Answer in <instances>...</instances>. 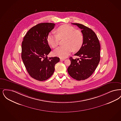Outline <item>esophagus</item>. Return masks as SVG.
<instances>
[{"instance_id":"34e87169","label":"esophagus","mask_w":121,"mask_h":121,"mask_svg":"<svg viewBox=\"0 0 121 121\" xmlns=\"http://www.w3.org/2000/svg\"><path fill=\"white\" fill-rule=\"evenodd\" d=\"M65 60V59H63V58H60V61H64V60Z\"/></svg>"}]
</instances>
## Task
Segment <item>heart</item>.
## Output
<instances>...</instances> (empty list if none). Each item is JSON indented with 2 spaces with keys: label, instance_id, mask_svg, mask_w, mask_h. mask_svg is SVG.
Listing matches in <instances>:
<instances>
[{
  "label": "heart",
  "instance_id": "b5f03b06",
  "mask_svg": "<svg viewBox=\"0 0 121 121\" xmlns=\"http://www.w3.org/2000/svg\"><path fill=\"white\" fill-rule=\"evenodd\" d=\"M56 35L49 34L47 37L48 44L53 48L58 47L60 40L64 39V46L54 51L53 54L61 58L67 57L71 52L79 51L83 43V36L81 32L75 30L74 27L69 25L59 26L56 30Z\"/></svg>",
  "mask_w": 121,
  "mask_h": 121
}]
</instances>
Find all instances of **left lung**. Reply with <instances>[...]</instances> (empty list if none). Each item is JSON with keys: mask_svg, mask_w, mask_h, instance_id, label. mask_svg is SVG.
<instances>
[{"mask_svg": "<svg viewBox=\"0 0 121 121\" xmlns=\"http://www.w3.org/2000/svg\"><path fill=\"white\" fill-rule=\"evenodd\" d=\"M82 30L83 43L79 51L74 54L79 58L71 57L67 69L69 75L77 80L88 79L94 72L100 61V45L99 39L92 29L79 23H72Z\"/></svg>", "mask_w": 121, "mask_h": 121, "instance_id": "left-lung-1", "label": "left lung"}]
</instances>
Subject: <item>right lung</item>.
<instances>
[{
    "instance_id": "obj_1",
    "label": "right lung",
    "mask_w": 121,
    "mask_h": 121,
    "mask_svg": "<svg viewBox=\"0 0 121 121\" xmlns=\"http://www.w3.org/2000/svg\"><path fill=\"white\" fill-rule=\"evenodd\" d=\"M55 25L49 22L37 24L27 32L22 42L21 56L26 70L32 78L40 81L51 77L60 61L57 57L47 56L51 51L47 37Z\"/></svg>"
}]
</instances>
